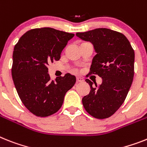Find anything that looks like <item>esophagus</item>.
<instances>
[{
    "label": "esophagus",
    "mask_w": 147,
    "mask_h": 147,
    "mask_svg": "<svg viewBox=\"0 0 147 147\" xmlns=\"http://www.w3.org/2000/svg\"><path fill=\"white\" fill-rule=\"evenodd\" d=\"M76 81H77V83H78V82H82L84 81V79L81 77H77L76 78Z\"/></svg>",
    "instance_id": "34e87169"
}]
</instances>
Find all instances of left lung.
I'll return each instance as SVG.
<instances>
[{
  "label": "left lung",
  "mask_w": 147,
  "mask_h": 147,
  "mask_svg": "<svg viewBox=\"0 0 147 147\" xmlns=\"http://www.w3.org/2000/svg\"><path fill=\"white\" fill-rule=\"evenodd\" d=\"M76 36L92 43L96 55L92 59L89 75L96 74L102 83L92 86L90 92L82 98L89 114L97 119L110 117L123 105L132 84L134 51L125 36L108 28H97Z\"/></svg>",
  "instance_id": "left-lung-1"
}]
</instances>
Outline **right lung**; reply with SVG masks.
Returning <instances> with one entry per match:
<instances>
[{
	"mask_svg": "<svg viewBox=\"0 0 147 147\" xmlns=\"http://www.w3.org/2000/svg\"><path fill=\"white\" fill-rule=\"evenodd\" d=\"M74 36L54 28H36L26 32L15 45L13 82L22 103L34 115L45 117L58 111L65 94L76 84V76L69 73L51 81L47 67L60 60Z\"/></svg>",
	"mask_w": 147,
	"mask_h": 147,
	"instance_id": "right-lung-1",
	"label": "right lung"
}]
</instances>
